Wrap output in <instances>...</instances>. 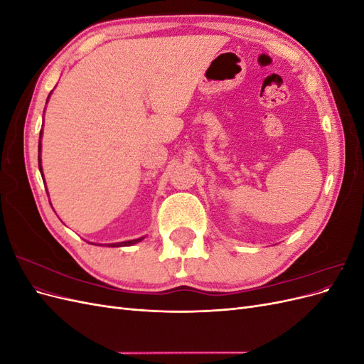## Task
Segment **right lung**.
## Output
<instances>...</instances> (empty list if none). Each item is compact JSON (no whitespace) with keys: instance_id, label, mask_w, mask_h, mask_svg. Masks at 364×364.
Returning a JSON list of instances; mask_svg holds the SVG:
<instances>
[{"instance_id":"right-lung-1","label":"right lung","mask_w":364,"mask_h":364,"mask_svg":"<svg viewBox=\"0 0 364 364\" xmlns=\"http://www.w3.org/2000/svg\"><path fill=\"white\" fill-rule=\"evenodd\" d=\"M50 97V95H48ZM48 102V100H47ZM41 138H42V130H41V135H39V155H38V161H39V171L42 174V179H43V173H42V165H41ZM141 240H144V237L141 238H136V240H129V241H119V243H109V245H105L107 247H123V246H132V245H136L139 243Z\"/></svg>"}]
</instances>
